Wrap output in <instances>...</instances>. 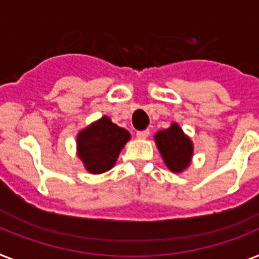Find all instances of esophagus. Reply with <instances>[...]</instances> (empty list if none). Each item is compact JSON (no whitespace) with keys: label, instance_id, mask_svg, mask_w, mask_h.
<instances>
[{"label":"esophagus","instance_id":"esophagus-1","mask_svg":"<svg viewBox=\"0 0 259 259\" xmlns=\"http://www.w3.org/2000/svg\"><path fill=\"white\" fill-rule=\"evenodd\" d=\"M149 134H150V132H149L148 129H146V130H140V132H137V137H138V138H141V140H145V138H148Z\"/></svg>","mask_w":259,"mask_h":259}]
</instances>
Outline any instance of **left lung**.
Listing matches in <instances>:
<instances>
[{
  "mask_svg": "<svg viewBox=\"0 0 259 259\" xmlns=\"http://www.w3.org/2000/svg\"><path fill=\"white\" fill-rule=\"evenodd\" d=\"M154 140L163 162L173 173H181L190 165L193 142L178 123L174 122L169 129L159 130L154 136Z\"/></svg>",
  "mask_w": 259,
  "mask_h": 259,
  "instance_id": "1",
  "label": "left lung"
}]
</instances>
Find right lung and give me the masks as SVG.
I'll list each match as a JSON object with an SVG mask.
<instances>
[{
    "instance_id": "1",
    "label": "right lung",
    "mask_w": 259,
    "mask_h": 259,
    "mask_svg": "<svg viewBox=\"0 0 259 259\" xmlns=\"http://www.w3.org/2000/svg\"><path fill=\"white\" fill-rule=\"evenodd\" d=\"M129 140L130 133L127 130L117 126L104 115L78 133V157L89 173H105L114 166L119 151Z\"/></svg>"
}]
</instances>
